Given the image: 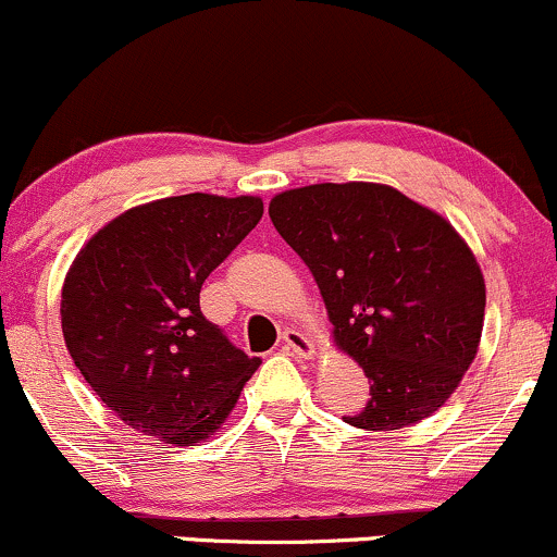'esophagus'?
Masks as SVG:
<instances>
[{"instance_id":"34e87169","label":"esophagus","mask_w":557,"mask_h":557,"mask_svg":"<svg viewBox=\"0 0 557 557\" xmlns=\"http://www.w3.org/2000/svg\"><path fill=\"white\" fill-rule=\"evenodd\" d=\"M283 350L290 356H298V359H311L314 356V343L298 330H285L283 332Z\"/></svg>"}]
</instances>
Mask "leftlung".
I'll return each mask as SVG.
<instances>
[{
    "label": "left lung",
    "mask_w": 557,
    "mask_h": 557,
    "mask_svg": "<svg viewBox=\"0 0 557 557\" xmlns=\"http://www.w3.org/2000/svg\"><path fill=\"white\" fill-rule=\"evenodd\" d=\"M270 216L372 385L345 424L389 432L432 417L474 361L484 324V277L461 235L376 183L285 190Z\"/></svg>",
    "instance_id": "1"
}]
</instances>
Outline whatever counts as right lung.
<instances>
[{
    "label": "right lung",
    "instance_id": "right-lung-1",
    "mask_svg": "<svg viewBox=\"0 0 557 557\" xmlns=\"http://www.w3.org/2000/svg\"><path fill=\"white\" fill-rule=\"evenodd\" d=\"M261 214L253 196L159 198L81 248L62 287V335L88 385L127 426L190 445L233 411L261 359L201 314L198 293Z\"/></svg>",
    "mask_w": 557,
    "mask_h": 557
}]
</instances>
